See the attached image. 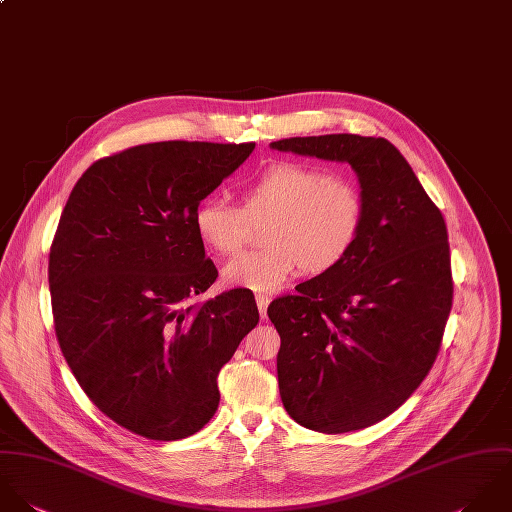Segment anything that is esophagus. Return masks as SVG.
<instances>
[{"mask_svg":"<svg viewBox=\"0 0 512 512\" xmlns=\"http://www.w3.org/2000/svg\"><path fill=\"white\" fill-rule=\"evenodd\" d=\"M255 301H257V307H259V314H261V318L265 320V318H267V307H269L271 299H269L267 295H257V297H255Z\"/></svg>","mask_w":512,"mask_h":512,"instance_id":"34e87169","label":"esophagus"}]
</instances>
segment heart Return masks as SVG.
Instances as JSON below:
<instances>
[{
  "label": "heart",
  "instance_id": "obj_1",
  "mask_svg": "<svg viewBox=\"0 0 512 512\" xmlns=\"http://www.w3.org/2000/svg\"><path fill=\"white\" fill-rule=\"evenodd\" d=\"M366 204L360 186L326 170L279 162L245 184L239 207L205 200L194 211V227L205 247L233 255L247 239L249 225L267 223L265 249L231 259L221 269L227 287L273 293L299 269L322 275L340 265L354 249Z\"/></svg>",
  "mask_w": 512,
  "mask_h": 512
}]
</instances>
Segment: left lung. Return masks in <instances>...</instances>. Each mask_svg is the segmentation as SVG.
<instances>
[{
  "instance_id": "obj_1",
  "label": "left lung",
  "mask_w": 512,
  "mask_h": 512,
  "mask_svg": "<svg viewBox=\"0 0 512 512\" xmlns=\"http://www.w3.org/2000/svg\"><path fill=\"white\" fill-rule=\"evenodd\" d=\"M271 148L348 162L366 213L350 255L275 299L279 392L322 433L364 429L400 408L429 374L453 303L447 225L400 150L358 134L297 136Z\"/></svg>"
}]
</instances>
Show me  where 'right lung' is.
<instances>
[{
    "label": "right lung",
    "mask_w": 512,
    "mask_h": 512,
    "mask_svg": "<svg viewBox=\"0 0 512 512\" xmlns=\"http://www.w3.org/2000/svg\"><path fill=\"white\" fill-rule=\"evenodd\" d=\"M255 142H154L97 160L75 184L49 253L61 352L124 429L176 441L219 404L217 376L259 310L247 289L190 303L217 279L194 211Z\"/></svg>",
    "instance_id": "right-lung-1"
}]
</instances>
